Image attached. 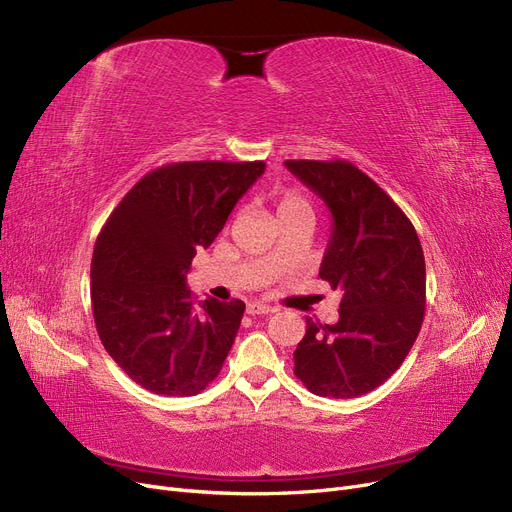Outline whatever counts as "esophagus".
Returning <instances> with one entry per match:
<instances>
[{
	"label": "esophagus",
	"mask_w": 512,
	"mask_h": 512,
	"mask_svg": "<svg viewBox=\"0 0 512 512\" xmlns=\"http://www.w3.org/2000/svg\"><path fill=\"white\" fill-rule=\"evenodd\" d=\"M276 307L268 305V303H259V301H253L247 305V314L251 316H265V314H274Z\"/></svg>",
	"instance_id": "esophagus-1"
}]
</instances>
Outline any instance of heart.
Returning <instances> with one entry per match:
<instances>
[{"instance_id": "b5f03b06", "label": "heart", "mask_w": 512, "mask_h": 512, "mask_svg": "<svg viewBox=\"0 0 512 512\" xmlns=\"http://www.w3.org/2000/svg\"><path fill=\"white\" fill-rule=\"evenodd\" d=\"M301 207H307V203L303 201V198H299L297 194H282L280 201H278V215L286 213V211H293V209H301Z\"/></svg>"}]
</instances>
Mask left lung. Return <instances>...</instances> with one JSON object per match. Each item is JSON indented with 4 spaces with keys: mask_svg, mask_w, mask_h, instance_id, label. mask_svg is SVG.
<instances>
[{
    "mask_svg": "<svg viewBox=\"0 0 512 512\" xmlns=\"http://www.w3.org/2000/svg\"><path fill=\"white\" fill-rule=\"evenodd\" d=\"M332 213L320 278L341 291L337 324L307 318L295 376L316 395H364L402 366L427 303L425 255L408 215L349 161H286Z\"/></svg>",
    "mask_w": 512,
    "mask_h": 512,
    "instance_id": "1",
    "label": "left lung"
}]
</instances>
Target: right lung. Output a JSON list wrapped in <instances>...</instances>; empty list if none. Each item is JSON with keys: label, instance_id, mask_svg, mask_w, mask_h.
Instances as JSON below:
<instances>
[{"label": "right lung", "instance_id": "1", "mask_svg": "<svg viewBox=\"0 0 512 512\" xmlns=\"http://www.w3.org/2000/svg\"><path fill=\"white\" fill-rule=\"evenodd\" d=\"M263 171V161L169 163L106 219L92 257V311L104 349L133 383L186 397L217 379L244 303L209 299L196 309L186 274Z\"/></svg>", "mask_w": 512, "mask_h": 512}]
</instances>
